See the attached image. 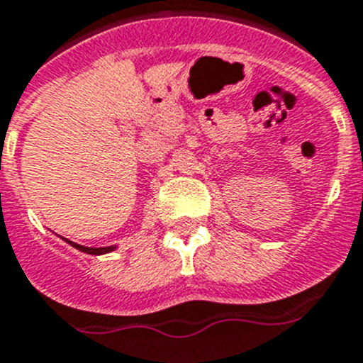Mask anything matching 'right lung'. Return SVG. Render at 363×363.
<instances>
[{"label": "right lung", "instance_id": "1", "mask_svg": "<svg viewBox=\"0 0 363 363\" xmlns=\"http://www.w3.org/2000/svg\"><path fill=\"white\" fill-rule=\"evenodd\" d=\"M65 239V238H62ZM66 242H69L73 248H77V250L84 252V254H91V255H102V254H109V252L115 250L116 247H102V248H91V247H84V245H77V242L73 241H68V239H65Z\"/></svg>", "mask_w": 363, "mask_h": 363}]
</instances>
